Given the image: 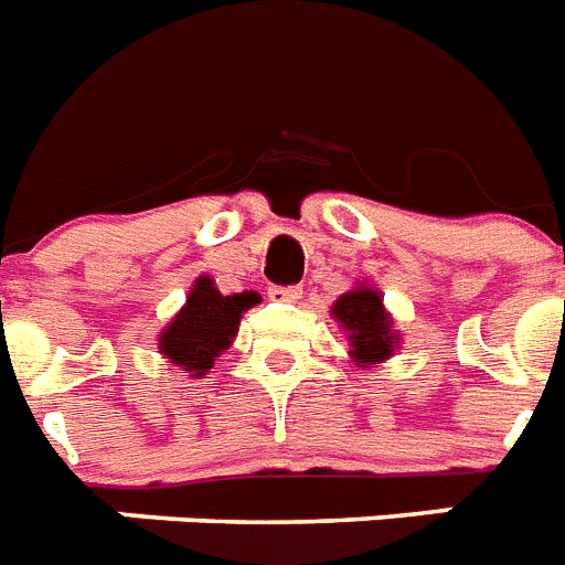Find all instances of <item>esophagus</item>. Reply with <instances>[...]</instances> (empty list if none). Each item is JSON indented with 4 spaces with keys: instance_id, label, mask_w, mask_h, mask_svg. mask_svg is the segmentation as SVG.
I'll return each instance as SVG.
<instances>
[{
    "instance_id": "34e87169",
    "label": "esophagus",
    "mask_w": 565,
    "mask_h": 565,
    "mask_svg": "<svg viewBox=\"0 0 565 565\" xmlns=\"http://www.w3.org/2000/svg\"><path fill=\"white\" fill-rule=\"evenodd\" d=\"M269 298L273 301H298L301 298V287H269Z\"/></svg>"
}]
</instances>
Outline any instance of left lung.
<instances>
[{"instance_id":"8db88e82","label":"left lung","mask_w":565,"mask_h":565,"mask_svg":"<svg viewBox=\"0 0 565 565\" xmlns=\"http://www.w3.org/2000/svg\"><path fill=\"white\" fill-rule=\"evenodd\" d=\"M330 312L348 333L350 359L359 367H371V364L379 367L399 344V333H393L391 312L382 305V292L367 284H359L355 290L339 296Z\"/></svg>"}]
</instances>
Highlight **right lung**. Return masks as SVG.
<instances>
[{"instance_id":"obj_1","label":"right lung","mask_w":565,"mask_h":565,"mask_svg":"<svg viewBox=\"0 0 565 565\" xmlns=\"http://www.w3.org/2000/svg\"><path fill=\"white\" fill-rule=\"evenodd\" d=\"M258 301L260 296L253 290L221 296L210 275H201L189 290L186 305L160 333V353L189 376H206L217 355L230 348L238 333L241 312Z\"/></svg>"}]
</instances>
